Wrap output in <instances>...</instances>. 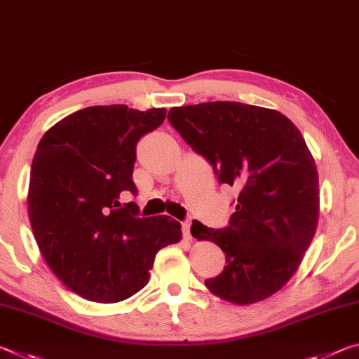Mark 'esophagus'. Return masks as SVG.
I'll return each mask as SVG.
<instances>
[{
  "label": "esophagus",
  "mask_w": 359,
  "mask_h": 359,
  "mask_svg": "<svg viewBox=\"0 0 359 359\" xmlns=\"http://www.w3.org/2000/svg\"><path fill=\"white\" fill-rule=\"evenodd\" d=\"M183 235L186 240H192V235H191V222L186 221L183 222Z\"/></svg>",
  "instance_id": "1"
}]
</instances>
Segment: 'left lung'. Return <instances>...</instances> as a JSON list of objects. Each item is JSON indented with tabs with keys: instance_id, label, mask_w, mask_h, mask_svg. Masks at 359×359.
Wrapping results in <instances>:
<instances>
[{
	"instance_id": "obj_1",
	"label": "left lung",
	"mask_w": 359,
	"mask_h": 359,
	"mask_svg": "<svg viewBox=\"0 0 359 359\" xmlns=\"http://www.w3.org/2000/svg\"><path fill=\"white\" fill-rule=\"evenodd\" d=\"M168 121L221 184L240 191L227 227L192 222V237L226 252L224 270L205 286L238 305L275 294L294 275L318 224V172L302 133L278 111L238 102L172 108Z\"/></svg>"
}]
</instances>
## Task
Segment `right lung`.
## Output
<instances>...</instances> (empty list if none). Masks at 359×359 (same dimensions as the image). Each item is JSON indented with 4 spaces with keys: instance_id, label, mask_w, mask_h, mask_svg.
Wrapping results in <instances>:
<instances>
[{
    "instance_id": "obj_1",
    "label": "right lung",
    "mask_w": 359,
    "mask_h": 359,
    "mask_svg": "<svg viewBox=\"0 0 359 359\" xmlns=\"http://www.w3.org/2000/svg\"><path fill=\"white\" fill-rule=\"evenodd\" d=\"M165 108L89 107L63 117L33 157L28 216L41 255L81 297L113 304L148 285L157 251L178 243L168 216L140 218L132 180L137 143L165 119Z\"/></svg>"
}]
</instances>
